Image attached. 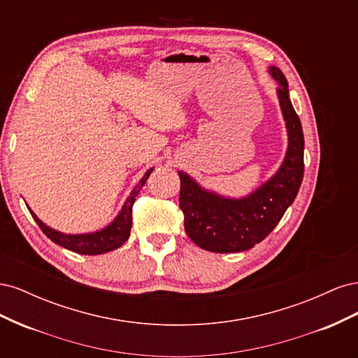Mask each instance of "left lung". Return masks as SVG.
<instances>
[{
	"mask_svg": "<svg viewBox=\"0 0 358 358\" xmlns=\"http://www.w3.org/2000/svg\"><path fill=\"white\" fill-rule=\"evenodd\" d=\"M268 74L278 83L276 95L287 128L288 146L279 169L262 185L242 197H229L201 187L179 171V206L189 239L210 252H242L266 239L294 201L303 180L305 138L300 119L289 100L288 83L278 67Z\"/></svg>",
	"mask_w": 358,
	"mask_h": 358,
	"instance_id": "8db88e82",
	"label": "left lung"
}]
</instances>
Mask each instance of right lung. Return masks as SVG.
<instances>
[{
  "instance_id": "obj_1",
  "label": "right lung",
  "mask_w": 358,
  "mask_h": 358,
  "mask_svg": "<svg viewBox=\"0 0 358 358\" xmlns=\"http://www.w3.org/2000/svg\"><path fill=\"white\" fill-rule=\"evenodd\" d=\"M154 171V167H150L143 178L140 179V182L133 188V191L129 192V196L127 197L125 203L122 204L121 210L117 212L115 216V220L107 224L103 229L91 231V233H80V234H67L58 231L52 227L46 225L41 220H38V216L31 210L28 206V210L32 215V218L38 224L41 231L45 233L52 242H55L57 245L69 249V251H73L76 254H82V255H100L106 254L117 249L119 246H122L129 237V231H131V222H133V204L136 201V197L138 196L140 189L143 188L146 183L150 173Z\"/></svg>"
}]
</instances>
